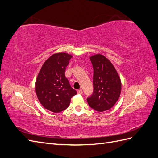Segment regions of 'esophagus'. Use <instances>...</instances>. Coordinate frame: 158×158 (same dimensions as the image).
I'll list each match as a JSON object with an SVG mask.
<instances>
[{
  "instance_id": "1",
  "label": "esophagus",
  "mask_w": 158,
  "mask_h": 158,
  "mask_svg": "<svg viewBox=\"0 0 158 158\" xmlns=\"http://www.w3.org/2000/svg\"><path fill=\"white\" fill-rule=\"evenodd\" d=\"M77 93H78V94H82V93H83V92H82V90L81 89H78V90L77 91Z\"/></svg>"
}]
</instances>
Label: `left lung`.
I'll return each instance as SVG.
<instances>
[{"mask_svg": "<svg viewBox=\"0 0 158 158\" xmlns=\"http://www.w3.org/2000/svg\"><path fill=\"white\" fill-rule=\"evenodd\" d=\"M94 69V92L87 98L90 107L99 112L112 108L121 92V81L116 69L106 56L95 54L89 57Z\"/></svg>", "mask_w": 158, "mask_h": 158, "instance_id": "obj_1", "label": "left lung"}]
</instances>
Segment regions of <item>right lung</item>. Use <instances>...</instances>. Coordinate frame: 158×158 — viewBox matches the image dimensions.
Returning <instances> with one entry per match:
<instances>
[{
	"label": "right lung",
	"mask_w": 158,
	"mask_h": 158,
	"mask_svg": "<svg viewBox=\"0 0 158 158\" xmlns=\"http://www.w3.org/2000/svg\"><path fill=\"white\" fill-rule=\"evenodd\" d=\"M72 57L66 52L53 54L45 61L37 75V97L42 106L50 111H63L69 107L71 98L77 94L64 74Z\"/></svg>",
	"instance_id": "obj_1"
}]
</instances>
